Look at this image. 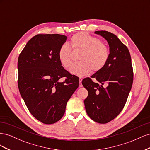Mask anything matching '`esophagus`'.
<instances>
[{
    "label": "esophagus",
    "instance_id": "1",
    "mask_svg": "<svg viewBox=\"0 0 150 150\" xmlns=\"http://www.w3.org/2000/svg\"><path fill=\"white\" fill-rule=\"evenodd\" d=\"M82 81H83L82 78H79V83H80V84H79V88H82L83 87V85L81 84V82H82Z\"/></svg>",
    "mask_w": 150,
    "mask_h": 150
}]
</instances>
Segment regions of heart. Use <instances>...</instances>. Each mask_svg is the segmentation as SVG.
Listing matches in <instances>:
<instances>
[{
	"mask_svg": "<svg viewBox=\"0 0 150 150\" xmlns=\"http://www.w3.org/2000/svg\"><path fill=\"white\" fill-rule=\"evenodd\" d=\"M72 47L82 51L79 59L80 61L72 64L69 71L71 74L82 77L93 69L98 71L107 63L110 52L105 44L100 39L85 33H79L71 39ZM58 59L64 67H69L72 61L71 49L68 44H62L58 51Z\"/></svg>",
	"mask_w": 150,
	"mask_h": 150,
	"instance_id": "obj_1",
	"label": "heart"
}]
</instances>
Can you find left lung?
Returning <instances> with one entry per match:
<instances>
[{
    "instance_id": "8db88e82",
    "label": "left lung",
    "mask_w": 150,
    "mask_h": 150,
    "mask_svg": "<svg viewBox=\"0 0 150 150\" xmlns=\"http://www.w3.org/2000/svg\"><path fill=\"white\" fill-rule=\"evenodd\" d=\"M105 39L110 56L103 68L87 78L82 84L88 90L84 99L88 115L99 123H107L118 115L128 99L133 81V67L128 49L116 35L106 30L95 31Z\"/></svg>"
}]
</instances>
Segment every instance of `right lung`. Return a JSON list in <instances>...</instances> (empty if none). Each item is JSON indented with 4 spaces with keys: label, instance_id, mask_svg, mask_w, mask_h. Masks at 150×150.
<instances>
[{
    "label": "right lung",
    "instance_id": "right-lung-1",
    "mask_svg": "<svg viewBox=\"0 0 150 150\" xmlns=\"http://www.w3.org/2000/svg\"><path fill=\"white\" fill-rule=\"evenodd\" d=\"M64 35L38 34L31 38L18 59V87L35 118L50 125L60 120L66 104L79 86V78L64 69L58 51ZM66 76L64 82L58 81Z\"/></svg>",
    "mask_w": 150,
    "mask_h": 150
}]
</instances>
